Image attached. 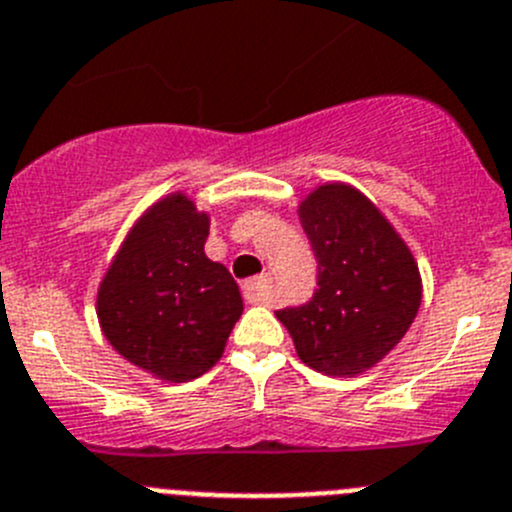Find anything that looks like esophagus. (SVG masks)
I'll list each match as a JSON object with an SVG mask.
<instances>
[{
  "label": "esophagus",
  "instance_id": "esophagus-1",
  "mask_svg": "<svg viewBox=\"0 0 512 512\" xmlns=\"http://www.w3.org/2000/svg\"><path fill=\"white\" fill-rule=\"evenodd\" d=\"M242 290H245V298L250 300V303H270L272 278L270 275H260V278L255 280H247V283L242 285Z\"/></svg>",
  "mask_w": 512,
  "mask_h": 512
}]
</instances>
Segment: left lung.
Returning <instances> with one entry per match:
<instances>
[{
    "label": "left lung",
    "instance_id": "8db88e82",
    "mask_svg": "<svg viewBox=\"0 0 512 512\" xmlns=\"http://www.w3.org/2000/svg\"><path fill=\"white\" fill-rule=\"evenodd\" d=\"M298 217L318 257V290L303 308L275 315L305 366L343 379L366 374L417 318V260L386 214L346 181L308 191Z\"/></svg>",
    "mask_w": 512,
    "mask_h": 512
}]
</instances>
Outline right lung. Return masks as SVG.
I'll use <instances>...</instances> for the list:
<instances>
[{
	"label": "right lung",
	"instance_id": "add662e5",
	"mask_svg": "<svg viewBox=\"0 0 512 512\" xmlns=\"http://www.w3.org/2000/svg\"><path fill=\"white\" fill-rule=\"evenodd\" d=\"M212 212L184 191L156 199L131 224L95 295L105 341L164 384L207 374L245 303L229 270L204 255Z\"/></svg>",
	"mask_w": 512,
	"mask_h": 512
}]
</instances>
